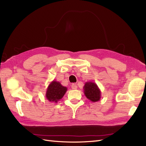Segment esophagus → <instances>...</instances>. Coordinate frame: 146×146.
Masks as SVG:
<instances>
[{"instance_id": "34e87169", "label": "esophagus", "mask_w": 146, "mask_h": 146, "mask_svg": "<svg viewBox=\"0 0 146 146\" xmlns=\"http://www.w3.org/2000/svg\"><path fill=\"white\" fill-rule=\"evenodd\" d=\"M71 88H72L73 90H76V89L77 88V85H76V84H72V85H71Z\"/></svg>"}]
</instances>
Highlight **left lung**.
<instances>
[{"mask_svg":"<svg viewBox=\"0 0 146 146\" xmlns=\"http://www.w3.org/2000/svg\"><path fill=\"white\" fill-rule=\"evenodd\" d=\"M84 94L89 100L95 102L101 99V90L96 84L92 82H87L84 86Z\"/></svg>","mask_w":146,"mask_h":146,"instance_id":"obj_1","label":"left lung"}]
</instances>
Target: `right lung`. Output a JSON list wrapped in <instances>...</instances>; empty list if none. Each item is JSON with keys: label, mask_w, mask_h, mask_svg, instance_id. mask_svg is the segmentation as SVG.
Here are the masks:
<instances>
[{"label": "right lung", "mask_w": 146, "mask_h": 146, "mask_svg": "<svg viewBox=\"0 0 146 146\" xmlns=\"http://www.w3.org/2000/svg\"><path fill=\"white\" fill-rule=\"evenodd\" d=\"M67 87L60 82L53 80L49 84L46 92V98L50 102H57L63 97L67 92Z\"/></svg>", "instance_id": "obj_1"}]
</instances>
